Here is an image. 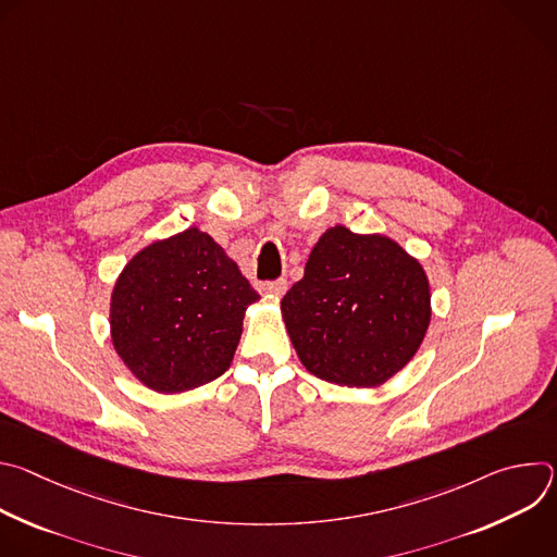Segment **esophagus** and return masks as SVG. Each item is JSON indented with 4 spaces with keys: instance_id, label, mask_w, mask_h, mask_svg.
I'll list each match as a JSON object with an SVG mask.
<instances>
[{
    "instance_id": "34e87169",
    "label": "esophagus",
    "mask_w": 557,
    "mask_h": 557,
    "mask_svg": "<svg viewBox=\"0 0 557 557\" xmlns=\"http://www.w3.org/2000/svg\"><path fill=\"white\" fill-rule=\"evenodd\" d=\"M286 288H288L286 280H273V282H264V284L260 286V290H262L264 295H271V297H282V295L286 293Z\"/></svg>"
}]
</instances>
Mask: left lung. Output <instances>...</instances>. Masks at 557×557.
<instances>
[{"mask_svg": "<svg viewBox=\"0 0 557 557\" xmlns=\"http://www.w3.org/2000/svg\"><path fill=\"white\" fill-rule=\"evenodd\" d=\"M282 314L310 374L374 387L417 355L432 314L430 282L389 237L337 224L312 247Z\"/></svg>", "mask_w": 557, "mask_h": 557, "instance_id": "left-lung-1", "label": "left lung"}]
</instances>
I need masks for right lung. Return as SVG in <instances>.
Returning a JSON list of instances; mask_svg holds the SVG:
<instances>
[{"mask_svg": "<svg viewBox=\"0 0 557 557\" xmlns=\"http://www.w3.org/2000/svg\"><path fill=\"white\" fill-rule=\"evenodd\" d=\"M258 299L213 237L191 226L127 262L110 304L112 342L147 387L194 389L226 372Z\"/></svg>", "mask_w": 557, "mask_h": 557, "instance_id": "add662e5", "label": "right lung"}]
</instances>
